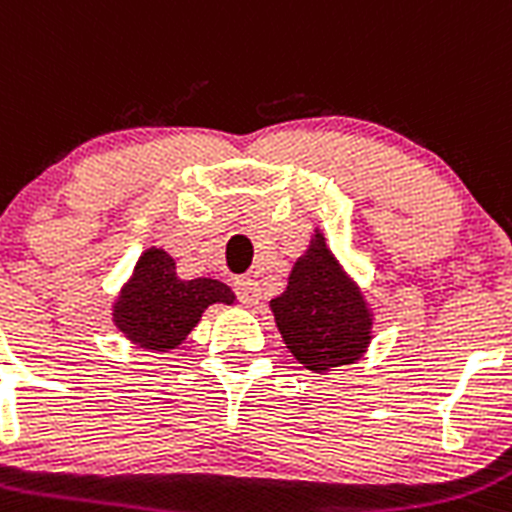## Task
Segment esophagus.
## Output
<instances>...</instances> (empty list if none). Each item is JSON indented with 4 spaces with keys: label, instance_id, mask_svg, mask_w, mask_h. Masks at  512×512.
Listing matches in <instances>:
<instances>
[{
    "label": "esophagus",
    "instance_id": "esophagus-1",
    "mask_svg": "<svg viewBox=\"0 0 512 512\" xmlns=\"http://www.w3.org/2000/svg\"><path fill=\"white\" fill-rule=\"evenodd\" d=\"M234 290H237V295H240V300L245 305L260 303V283L255 278H240L234 283Z\"/></svg>",
    "mask_w": 512,
    "mask_h": 512
}]
</instances>
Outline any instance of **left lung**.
Instances as JSON below:
<instances>
[{
  "instance_id": "8db88e82",
  "label": "left lung",
  "mask_w": 512,
  "mask_h": 512,
  "mask_svg": "<svg viewBox=\"0 0 512 512\" xmlns=\"http://www.w3.org/2000/svg\"><path fill=\"white\" fill-rule=\"evenodd\" d=\"M270 310L285 348L313 374L358 364L374 341V308L318 227Z\"/></svg>"
}]
</instances>
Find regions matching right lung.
<instances>
[{"label":"right lung","instance_id":"obj_1","mask_svg":"<svg viewBox=\"0 0 512 512\" xmlns=\"http://www.w3.org/2000/svg\"><path fill=\"white\" fill-rule=\"evenodd\" d=\"M234 305L237 295L214 278L184 280L174 255L146 247L111 305V321L126 341L148 353H169L186 341L209 305Z\"/></svg>","mask_w":512,"mask_h":512}]
</instances>
